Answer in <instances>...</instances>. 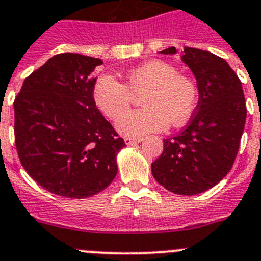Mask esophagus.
<instances>
[{
	"instance_id": "34e87169",
	"label": "esophagus",
	"mask_w": 261,
	"mask_h": 261,
	"mask_svg": "<svg viewBox=\"0 0 261 261\" xmlns=\"http://www.w3.org/2000/svg\"><path fill=\"white\" fill-rule=\"evenodd\" d=\"M143 140V138H125V143L127 145H133L135 143H140Z\"/></svg>"
}]
</instances>
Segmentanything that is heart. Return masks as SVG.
Instances as JSON below:
<instances>
[{
    "label": "heart",
    "mask_w": 261,
    "mask_h": 261,
    "mask_svg": "<svg viewBox=\"0 0 261 261\" xmlns=\"http://www.w3.org/2000/svg\"><path fill=\"white\" fill-rule=\"evenodd\" d=\"M144 110L125 113L134 94H142ZM93 101L109 119H118L117 128L128 138L183 125L198 105V87L190 76L178 72L173 63L163 60L145 62L126 75V86L114 76L104 74L93 86Z\"/></svg>",
    "instance_id": "obj_1"
}]
</instances>
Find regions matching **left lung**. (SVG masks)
<instances>
[{"instance_id":"obj_1","label":"left lung","mask_w":261,"mask_h":261,"mask_svg":"<svg viewBox=\"0 0 261 261\" xmlns=\"http://www.w3.org/2000/svg\"><path fill=\"white\" fill-rule=\"evenodd\" d=\"M161 53L175 55L177 49ZM180 58L196 78L198 107L182 133L164 139L163 153L151 168L170 192L196 195L212 189L233 166L247 109L241 81L224 58L190 46Z\"/></svg>"}]
</instances>
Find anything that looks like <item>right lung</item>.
Masks as SVG:
<instances>
[{
	"label": "right lung",
	"instance_id": "obj_1",
	"mask_svg": "<svg viewBox=\"0 0 261 261\" xmlns=\"http://www.w3.org/2000/svg\"><path fill=\"white\" fill-rule=\"evenodd\" d=\"M100 58L61 53L24 79L14 101L18 156L49 192L83 199L109 186L125 142L93 101Z\"/></svg>",
	"mask_w": 261,
	"mask_h": 261
}]
</instances>
